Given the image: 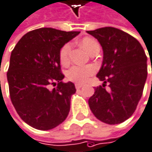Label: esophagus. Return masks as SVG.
<instances>
[{"mask_svg":"<svg viewBox=\"0 0 152 152\" xmlns=\"http://www.w3.org/2000/svg\"><path fill=\"white\" fill-rule=\"evenodd\" d=\"M82 87H83V84H81V83H76V89H81Z\"/></svg>","mask_w":152,"mask_h":152,"instance_id":"34e87169","label":"esophagus"}]
</instances>
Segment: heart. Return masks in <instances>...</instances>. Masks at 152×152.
<instances>
[{"label": "heart", "mask_w": 152, "mask_h": 152, "mask_svg": "<svg viewBox=\"0 0 152 152\" xmlns=\"http://www.w3.org/2000/svg\"><path fill=\"white\" fill-rule=\"evenodd\" d=\"M97 42L89 37H86L81 41V45L88 53L95 44ZM71 51V44L66 43L60 51V61L62 64H67L69 62V55ZM96 72V68L92 65H74L67 71V77L69 80L83 83L88 81L90 76Z\"/></svg>", "instance_id": "b5f03b06"}]
</instances>
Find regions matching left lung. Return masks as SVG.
I'll use <instances>...</instances> for the list:
<instances>
[{"instance_id":"1","label":"left lung","mask_w":152,"mask_h":152,"mask_svg":"<svg viewBox=\"0 0 152 152\" xmlns=\"http://www.w3.org/2000/svg\"><path fill=\"white\" fill-rule=\"evenodd\" d=\"M87 33L99 42L104 52L96 74L104 83L95 89L89 106L100 121L121 124L134 113L142 96L147 78V56L136 38L118 28L105 27ZM106 83L110 91L104 88Z\"/></svg>"}]
</instances>
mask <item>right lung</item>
Listing matches in <instances>:
<instances>
[{"label":"right lung","instance_id":"obj_1","mask_svg":"<svg viewBox=\"0 0 152 152\" xmlns=\"http://www.w3.org/2000/svg\"><path fill=\"white\" fill-rule=\"evenodd\" d=\"M79 33L35 29L23 35L11 53L7 73L11 102L21 119L35 129L51 130L68 117L76 88L71 82H62L60 51ZM50 84L57 87L49 90Z\"/></svg>","mask_w":152,"mask_h":152}]
</instances>
